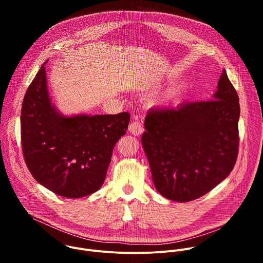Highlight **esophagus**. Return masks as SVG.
<instances>
[{"mask_svg": "<svg viewBox=\"0 0 263 263\" xmlns=\"http://www.w3.org/2000/svg\"><path fill=\"white\" fill-rule=\"evenodd\" d=\"M129 131L134 134V135H140L142 132H143V127L142 125L139 123V122H132L130 125H129Z\"/></svg>", "mask_w": 263, "mask_h": 263, "instance_id": "esophagus-1", "label": "esophagus"}]
</instances>
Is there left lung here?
I'll return each instance as SVG.
<instances>
[{"instance_id":"8db88e82","label":"left lung","mask_w":263,"mask_h":263,"mask_svg":"<svg viewBox=\"0 0 263 263\" xmlns=\"http://www.w3.org/2000/svg\"><path fill=\"white\" fill-rule=\"evenodd\" d=\"M207 102L148 110L141 144L157 192L185 203L226 179L238 154L239 99L222 69Z\"/></svg>"}]
</instances>
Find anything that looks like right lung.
Instances as JSON below:
<instances>
[{"instance_id":"right-lung-1","label":"right lung","mask_w":263,"mask_h":263,"mask_svg":"<svg viewBox=\"0 0 263 263\" xmlns=\"http://www.w3.org/2000/svg\"><path fill=\"white\" fill-rule=\"evenodd\" d=\"M45 63L29 85L21 110L25 162L33 178L54 194L68 199L89 196L103 185L130 115L62 116L51 102Z\"/></svg>"}]
</instances>
